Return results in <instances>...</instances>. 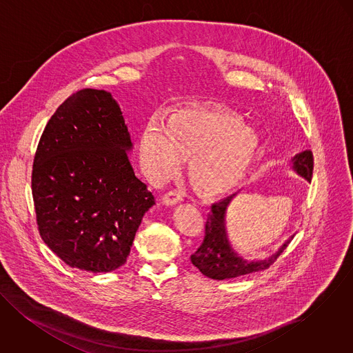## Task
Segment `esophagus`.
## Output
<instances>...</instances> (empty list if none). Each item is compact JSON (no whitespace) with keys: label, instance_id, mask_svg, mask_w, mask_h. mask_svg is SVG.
<instances>
[{"label":"esophagus","instance_id":"obj_1","mask_svg":"<svg viewBox=\"0 0 353 353\" xmlns=\"http://www.w3.org/2000/svg\"><path fill=\"white\" fill-rule=\"evenodd\" d=\"M181 199L183 197H181L180 192H177L176 190H168L161 197V203L165 204V205H173V204L181 201Z\"/></svg>","mask_w":353,"mask_h":353}]
</instances>
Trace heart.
Instances as JSON below:
<instances>
[{"label":"heart","instance_id":"1","mask_svg":"<svg viewBox=\"0 0 353 353\" xmlns=\"http://www.w3.org/2000/svg\"><path fill=\"white\" fill-rule=\"evenodd\" d=\"M256 134L223 110H187L172 115L166 128L150 121L141 130L138 157L143 173L161 181L190 157V180L208 194L234 188L254 161Z\"/></svg>","mask_w":353,"mask_h":353}]
</instances>
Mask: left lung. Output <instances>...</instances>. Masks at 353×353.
I'll use <instances>...</instances> for the list:
<instances>
[{
    "instance_id": "obj_1",
    "label": "left lung",
    "mask_w": 353,
    "mask_h": 353,
    "mask_svg": "<svg viewBox=\"0 0 353 353\" xmlns=\"http://www.w3.org/2000/svg\"><path fill=\"white\" fill-rule=\"evenodd\" d=\"M293 165L301 176H303L307 181L312 180L314 160H313V153L310 150H306L299 156H296L293 159ZM231 199L232 196L219 201L216 204H212L211 214L208 215L207 223H205L204 241L190 255V262L200 272L208 278L219 279V281L243 276L252 272H262L269 269L292 242V239L288 241L279 248V251L269 259L256 261V262H247L245 259H242L231 248L225 234L224 216Z\"/></svg>"
}]
</instances>
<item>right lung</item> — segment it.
<instances>
[{"instance_id": "1", "label": "right lung", "mask_w": 353, "mask_h": 353, "mask_svg": "<svg viewBox=\"0 0 353 353\" xmlns=\"http://www.w3.org/2000/svg\"><path fill=\"white\" fill-rule=\"evenodd\" d=\"M130 134L105 90L83 88L54 111L32 169L36 223L68 266L112 272L126 263L154 196L129 163Z\"/></svg>"}]
</instances>
